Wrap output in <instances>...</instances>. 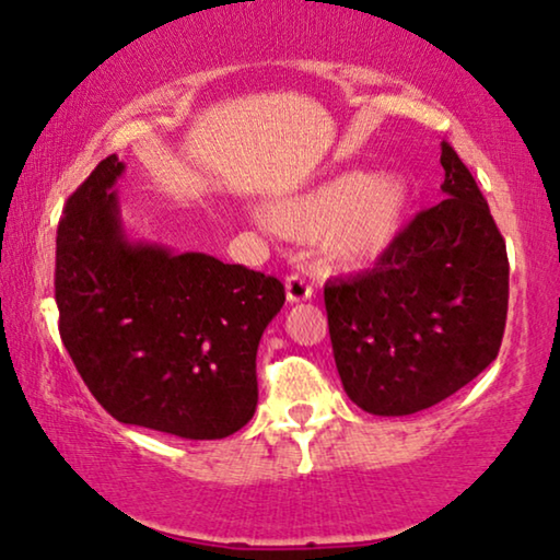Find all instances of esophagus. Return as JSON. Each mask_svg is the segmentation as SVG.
Returning <instances> with one entry per match:
<instances>
[{
    "mask_svg": "<svg viewBox=\"0 0 560 560\" xmlns=\"http://www.w3.org/2000/svg\"><path fill=\"white\" fill-rule=\"evenodd\" d=\"M283 289H287L289 304H299V302H306V299H312V287L306 283L304 277H299V273H294V277H287V281H283Z\"/></svg>",
    "mask_w": 560,
    "mask_h": 560,
    "instance_id": "34e87169",
    "label": "esophagus"
}]
</instances>
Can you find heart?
Wrapping results in <instances>:
<instances>
[{"mask_svg":"<svg viewBox=\"0 0 560 560\" xmlns=\"http://www.w3.org/2000/svg\"><path fill=\"white\" fill-rule=\"evenodd\" d=\"M411 208V183L400 172L350 170L273 205L269 225L291 241H317L329 269L375 264L400 235Z\"/></svg>","mask_w":560,"mask_h":560,"instance_id":"1","label":"heart"}]
</instances>
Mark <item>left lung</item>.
I'll return each instance as SVG.
<instances>
[{
    "label": "left lung",
    "instance_id": "1",
    "mask_svg": "<svg viewBox=\"0 0 560 560\" xmlns=\"http://www.w3.org/2000/svg\"><path fill=\"white\" fill-rule=\"evenodd\" d=\"M441 167L444 200L419 212L373 271L325 287L342 388L373 416L441 404L498 358L505 332V241L446 141Z\"/></svg>",
    "mask_w": 560,
    "mask_h": 560
}]
</instances>
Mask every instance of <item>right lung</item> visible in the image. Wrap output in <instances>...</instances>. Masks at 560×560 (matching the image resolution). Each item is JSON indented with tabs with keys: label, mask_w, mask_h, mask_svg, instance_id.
<instances>
[{
	"label": "right lung",
	"mask_w": 560,
	"mask_h": 560,
	"mask_svg": "<svg viewBox=\"0 0 560 560\" xmlns=\"http://www.w3.org/2000/svg\"><path fill=\"white\" fill-rule=\"evenodd\" d=\"M112 154L70 195L55 248L60 337L116 421L225 439L254 419L256 352L283 306L279 279L131 238Z\"/></svg>",
	"instance_id": "add662e5"
}]
</instances>
